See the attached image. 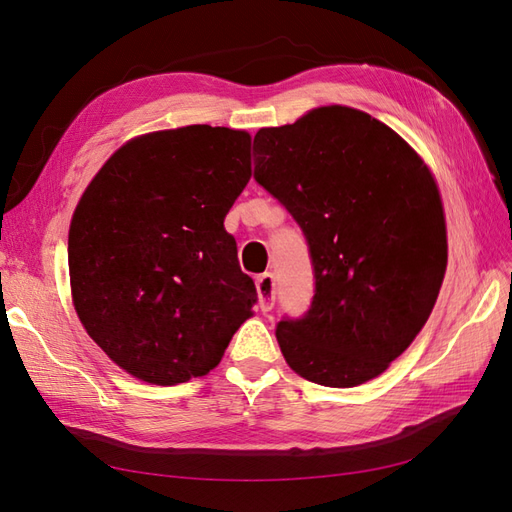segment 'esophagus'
<instances>
[{
  "instance_id": "obj_1",
  "label": "esophagus",
  "mask_w": 512,
  "mask_h": 512,
  "mask_svg": "<svg viewBox=\"0 0 512 512\" xmlns=\"http://www.w3.org/2000/svg\"><path fill=\"white\" fill-rule=\"evenodd\" d=\"M255 287H257V305L259 309L268 313L274 307V294H277V283H274V277L270 272L259 274L255 279Z\"/></svg>"
}]
</instances>
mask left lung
Here are the masks:
<instances>
[{"instance_id": "1", "label": "left lung", "mask_w": 512, "mask_h": 512, "mask_svg": "<svg viewBox=\"0 0 512 512\" xmlns=\"http://www.w3.org/2000/svg\"><path fill=\"white\" fill-rule=\"evenodd\" d=\"M255 179L303 227L316 296L283 320L287 365L311 383L357 387L413 344L448 268L439 186L409 142L368 112L313 108L255 134Z\"/></svg>"}]
</instances>
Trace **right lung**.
Here are the masks:
<instances>
[{
	"label": "right lung",
	"instance_id": "1",
	"mask_svg": "<svg viewBox=\"0 0 512 512\" xmlns=\"http://www.w3.org/2000/svg\"><path fill=\"white\" fill-rule=\"evenodd\" d=\"M248 179V131L186 125L127 140L86 186L69 227L73 307L138 381L205 376L253 316L255 283L225 231Z\"/></svg>",
	"mask_w": 512,
	"mask_h": 512
}]
</instances>
